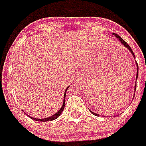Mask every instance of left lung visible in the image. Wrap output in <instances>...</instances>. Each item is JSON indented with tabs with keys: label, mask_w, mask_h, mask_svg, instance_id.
<instances>
[{
	"label": "left lung",
	"mask_w": 146,
	"mask_h": 146,
	"mask_svg": "<svg viewBox=\"0 0 146 146\" xmlns=\"http://www.w3.org/2000/svg\"><path fill=\"white\" fill-rule=\"evenodd\" d=\"M113 35L115 36V37H117V38H118V40H119L120 43H121L122 45H123V46H125V48H128V49H129V51H130V52H131V54H132V55H133V57H134V59H135V57H134V52H133L132 49L131 48V47L129 46V44H128V43H127L126 42H125V41L123 39V38H121V37H119V36L118 35L115 34V33H113ZM136 65H137V76H136V80H137V77H138V65H137V63H136ZM136 86H137V81L135 82V85H134V93H135ZM90 111L92 112V114H94V115L99 116V114H97V113H94V112H93V111Z\"/></svg>",
	"instance_id": "8db88e82"
}]
</instances>
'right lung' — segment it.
I'll list each match as a JSON object with an SVG mask.
<instances>
[{
  "mask_svg": "<svg viewBox=\"0 0 146 146\" xmlns=\"http://www.w3.org/2000/svg\"><path fill=\"white\" fill-rule=\"evenodd\" d=\"M68 88V87H67L66 89V91H65V93L64 94H63V105H62V106H61V108L60 109V110L58 111V112L57 113H55L54 114H53L52 116H51V117H46V118H43V119H37V118H34V117H30V116H29L28 114L27 115L29 117L31 118V119H34V120H35V121H40V122H46V121H52V120H54V119H57V118L59 117L60 115L61 114V113L63 112V109H64L65 108V100H66V91L67 89ZM26 114V113H25Z\"/></svg>",
  "mask_w": 146,
  "mask_h": 146,
  "instance_id": "obj_1",
  "label": "right lung"
}]
</instances>
